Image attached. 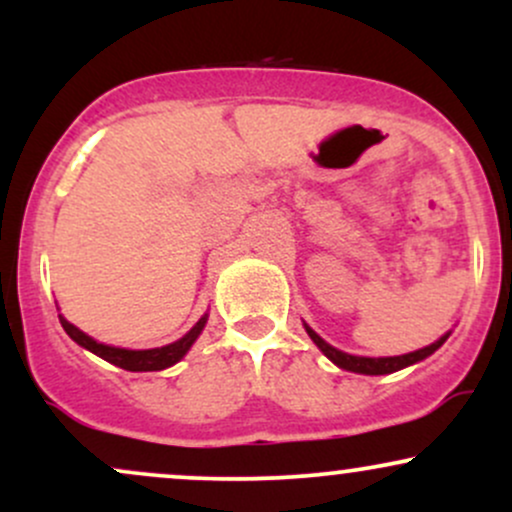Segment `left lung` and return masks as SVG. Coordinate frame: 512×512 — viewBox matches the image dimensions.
<instances>
[{
  "mask_svg": "<svg viewBox=\"0 0 512 512\" xmlns=\"http://www.w3.org/2000/svg\"><path fill=\"white\" fill-rule=\"evenodd\" d=\"M305 332L310 334V339L320 346V351L330 358L332 363H337L339 368L344 370H351V373H363V375H385V373H395V370H402L411 366V363L416 361H424L426 356H431L433 351L440 349V346L445 344V339H448V334L445 337H440L438 342H433L431 346H424V349L419 351H411V354H404V356H387V358H368V356H351V354H344V351L334 349L325 342V339H320L317 334L310 330L308 325H305Z\"/></svg>",
  "mask_w": 512,
  "mask_h": 512,
  "instance_id": "1",
  "label": "left lung"
}]
</instances>
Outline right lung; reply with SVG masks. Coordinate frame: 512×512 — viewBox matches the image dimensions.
<instances>
[{"label": "right lung", "mask_w": 512, "mask_h": 512, "mask_svg": "<svg viewBox=\"0 0 512 512\" xmlns=\"http://www.w3.org/2000/svg\"><path fill=\"white\" fill-rule=\"evenodd\" d=\"M60 322H62L64 332H67L76 344L84 346V349L91 351V354L101 356L103 361L113 363V366H117V368L132 370V373H142V370H163V368L173 366V363H178L180 358L185 356L187 351H190V346L195 344V339L199 337V332L204 330V325H207V317H202V320H199L197 325L185 334V337L178 339V342H173V344H168V346H161V349H146V351L115 349V346L96 342V339H91V337H88V334H84L81 330H76L72 322L64 320L62 315H60Z\"/></svg>", "instance_id": "add662e5"}]
</instances>
